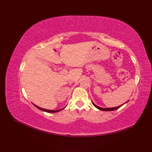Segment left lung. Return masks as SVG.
Instances as JSON below:
<instances>
[{"mask_svg":"<svg viewBox=\"0 0 152 152\" xmlns=\"http://www.w3.org/2000/svg\"><path fill=\"white\" fill-rule=\"evenodd\" d=\"M128 102V101H127ZM127 102H126L125 103H126ZM92 103H93V104L94 106V107L96 108H98V109H99V110H102V111H106V112H109V111H113V110H117L118 108H120L121 107H122V106L123 105V104H121V105H120V106H118V107H113V108H102V107H98V106H97V105H96L93 102H92Z\"/></svg>","mask_w":152,"mask_h":152,"instance_id":"1","label":"left lung"}]
</instances>
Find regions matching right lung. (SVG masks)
Masks as SVG:
<instances>
[{
	"mask_svg": "<svg viewBox=\"0 0 152 152\" xmlns=\"http://www.w3.org/2000/svg\"><path fill=\"white\" fill-rule=\"evenodd\" d=\"M33 104L35 106V107H36V108H37L38 109H39V110H42V111H44V112H48V113H56V112H59V111H61V110H63L64 108H65V107H64V108H61V109H59V110H47V109H44V108H40V107H38V106H37V105H35V104H34L33 103Z\"/></svg>",
	"mask_w": 152,
	"mask_h": 152,
	"instance_id": "right-lung-1",
	"label": "right lung"
}]
</instances>
